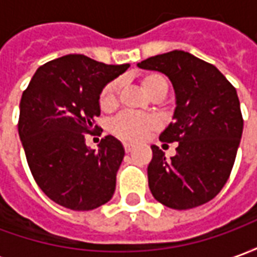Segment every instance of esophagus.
Wrapping results in <instances>:
<instances>
[{
	"label": "esophagus",
	"mask_w": 257,
	"mask_h": 257,
	"mask_svg": "<svg viewBox=\"0 0 257 257\" xmlns=\"http://www.w3.org/2000/svg\"><path fill=\"white\" fill-rule=\"evenodd\" d=\"M123 149H125V153H131V151L134 150V146L125 143V145H123Z\"/></svg>",
	"instance_id": "obj_1"
}]
</instances>
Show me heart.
<instances>
[{
  "label": "heart",
  "instance_id": "1",
  "mask_svg": "<svg viewBox=\"0 0 257 257\" xmlns=\"http://www.w3.org/2000/svg\"><path fill=\"white\" fill-rule=\"evenodd\" d=\"M139 84L142 89L154 100L164 99L168 93L167 79L158 73H146L139 77ZM118 96H119V82L111 81L103 88L99 96V106L104 112L114 111L118 106ZM160 128L158 119L151 115H136L131 112H123L117 118H114L110 123V132L115 138L138 143L146 139L153 132Z\"/></svg>",
  "mask_w": 257,
  "mask_h": 257
}]
</instances>
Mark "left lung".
I'll return each mask as SVG.
<instances>
[{
	"instance_id": "obj_1",
	"label": "left lung",
	"mask_w": 257,
	"mask_h": 257,
	"mask_svg": "<svg viewBox=\"0 0 257 257\" xmlns=\"http://www.w3.org/2000/svg\"><path fill=\"white\" fill-rule=\"evenodd\" d=\"M138 66L168 75L176 93L175 121L160 135L164 143L178 142L176 156L167 158L151 146V194L179 210L209 202L230 178L242 136L237 90L213 64L184 51L157 55Z\"/></svg>"
}]
</instances>
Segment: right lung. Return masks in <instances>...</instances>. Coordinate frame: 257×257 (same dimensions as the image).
I'll return each mask as SVG.
<instances>
[{"label":"right lung","instance_id":"1","mask_svg":"<svg viewBox=\"0 0 257 257\" xmlns=\"http://www.w3.org/2000/svg\"><path fill=\"white\" fill-rule=\"evenodd\" d=\"M128 67L66 55L38 67L23 92L20 140L33 178L53 202L92 210L111 199L122 145L107 135L99 150H90L85 134L101 129L95 122L101 89Z\"/></svg>","mask_w":257,"mask_h":257}]
</instances>
